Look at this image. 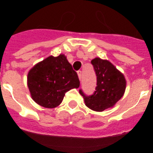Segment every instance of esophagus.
Here are the masks:
<instances>
[{"instance_id":"1","label":"esophagus","mask_w":153,"mask_h":153,"mask_svg":"<svg viewBox=\"0 0 153 153\" xmlns=\"http://www.w3.org/2000/svg\"><path fill=\"white\" fill-rule=\"evenodd\" d=\"M77 73H78V75H79V79L81 80V79H82V71H78V72H77Z\"/></svg>"}]
</instances>
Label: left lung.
Listing matches in <instances>:
<instances>
[{
  "label": "left lung",
  "mask_w": 153,
  "mask_h": 153,
  "mask_svg": "<svg viewBox=\"0 0 153 153\" xmlns=\"http://www.w3.org/2000/svg\"><path fill=\"white\" fill-rule=\"evenodd\" d=\"M97 77V86L93 94L87 95L82 89L79 93L83 97L85 104L94 111H103L114 106L123 96L126 90L125 77L107 60L95 58L91 60Z\"/></svg>",
  "instance_id": "1"
}]
</instances>
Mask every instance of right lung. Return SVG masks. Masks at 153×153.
<instances>
[{"instance_id": "1", "label": "right lung", "mask_w": 153, "mask_h": 153, "mask_svg": "<svg viewBox=\"0 0 153 153\" xmlns=\"http://www.w3.org/2000/svg\"><path fill=\"white\" fill-rule=\"evenodd\" d=\"M79 85L78 74L64 55L49 56L32 67L27 74L32 99L45 108L58 106L65 93Z\"/></svg>"}]
</instances>
